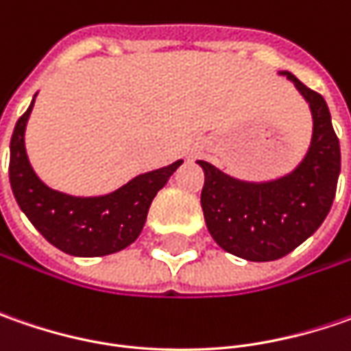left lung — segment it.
<instances>
[{
	"label": "left lung",
	"mask_w": 351,
	"mask_h": 351,
	"mask_svg": "<svg viewBox=\"0 0 351 351\" xmlns=\"http://www.w3.org/2000/svg\"><path fill=\"white\" fill-rule=\"evenodd\" d=\"M287 75L308 103L313 138L297 168L271 182H244L199 160L201 207L215 242L248 262H274L301 246L324 223L340 176V142L324 97Z\"/></svg>",
	"instance_id": "1"
}]
</instances>
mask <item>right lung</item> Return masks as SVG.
<instances>
[{
  "instance_id": "obj_1",
  "label": "right lung",
  "mask_w": 351,
  "mask_h": 351,
  "mask_svg": "<svg viewBox=\"0 0 351 351\" xmlns=\"http://www.w3.org/2000/svg\"><path fill=\"white\" fill-rule=\"evenodd\" d=\"M34 97L17 121L9 144V182L17 205L52 246L70 256L95 258L125 250L138 238L152 199L183 160L141 173L107 195L75 197L56 191L34 173L25 150V128Z\"/></svg>"
}]
</instances>
